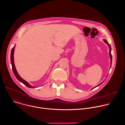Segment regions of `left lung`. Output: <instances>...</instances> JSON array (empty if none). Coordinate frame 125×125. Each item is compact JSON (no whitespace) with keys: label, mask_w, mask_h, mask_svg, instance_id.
<instances>
[{"label":"left lung","mask_w":125,"mask_h":125,"mask_svg":"<svg viewBox=\"0 0 125 125\" xmlns=\"http://www.w3.org/2000/svg\"><path fill=\"white\" fill-rule=\"evenodd\" d=\"M104 42L105 43H106L107 44V45H108L109 47V54H110V60H111V64H112V55H111V46H110V45H109V43L108 42H107V40H104ZM103 82H102V83H100L99 84H98V85H97V86H96L94 87L93 88H92V90H93V89L95 87H97V86H98L100 85L101 84H102V83H103Z\"/></svg>","instance_id":"obj_1"}]
</instances>
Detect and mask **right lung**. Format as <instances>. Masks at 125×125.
<instances>
[{
  "label": "right lung",
  "mask_w": 125,
  "mask_h": 125,
  "mask_svg": "<svg viewBox=\"0 0 125 125\" xmlns=\"http://www.w3.org/2000/svg\"><path fill=\"white\" fill-rule=\"evenodd\" d=\"M15 46H14V47L12 48V50H11V56H10V60H11V65H12V70L13 71V73L15 76V77H16V78L18 79V80L20 82L24 84H25L26 86H27L28 87L30 88H33L34 87V86H32L28 82H27L26 81H25L24 80H23L18 74V72H17V70L16 69L15 66V64L14 63V49H15Z\"/></svg>",
  "instance_id": "right-lung-1"
}]
</instances>
